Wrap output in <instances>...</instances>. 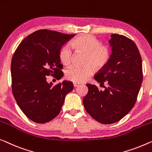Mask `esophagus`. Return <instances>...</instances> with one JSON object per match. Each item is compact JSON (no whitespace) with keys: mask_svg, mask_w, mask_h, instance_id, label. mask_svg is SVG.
I'll return each instance as SVG.
<instances>
[{"mask_svg":"<svg viewBox=\"0 0 152 152\" xmlns=\"http://www.w3.org/2000/svg\"><path fill=\"white\" fill-rule=\"evenodd\" d=\"M73 86H74L75 88H76V87H77V86H80V83L75 82V83H73Z\"/></svg>","mask_w":152,"mask_h":152,"instance_id":"34e87169","label":"esophagus"}]
</instances>
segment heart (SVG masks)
<instances>
[{
  "label": "heart",
  "mask_w": 152,
  "mask_h": 152,
  "mask_svg": "<svg viewBox=\"0 0 152 152\" xmlns=\"http://www.w3.org/2000/svg\"><path fill=\"white\" fill-rule=\"evenodd\" d=\"M72 49L77 53H83V66H71L65 71V77L76 83L83 82L91 77L94 69L100 70L108 63L111 52L107 46L91 35H81L71 42ZM72 53L68 46H63L59 51V59L64 66L71 63Z\"/></svg>",
  "instance_id": "1"
}]
</instances>
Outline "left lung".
I'll return each instance as SVG.
<instances>
[{
	"label": "left lung",
	"mask_w": 152,
	"mask_h": 152,
	"mask_svg": "<svg viewBox=\"0 0 152 152\" xmlns=\"http://www.w3.org/2000/svg\"><path fill=\"white\" fill-rule=\"evenodd\" d=\"M110 37V59L94 77L100 86L107 82L108 87L102 91L88 83V92L83 99L87 113L103 124L117 122L129 113L142 81V60L136 44L122 35Z\"/></svg>",
	"instance_id": "1"
}]
</instances>
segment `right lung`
I'll return each instance as SVG.
<instances>
[{
    "mask_svg": "<svg viewBox=\"0 0 152 152\" xmlns=\"http://www.w3.org/2000/svg\"><path fill=\"white\" fill-rule=\"evenodd\" d=\"M74 36L47 29L36 31L21 42L13 56V94L23 113L35 123L45 124L56 118L66 95L73 89V83L65 80L53 86L47 76L51 75L58 80L62 77L59 51Z\"/></svg>",
    "mask_w": 152,
    "mask_h": 152,
    "instance_id": "obj_1",
    "label": "right lung"
}]
</instances>
